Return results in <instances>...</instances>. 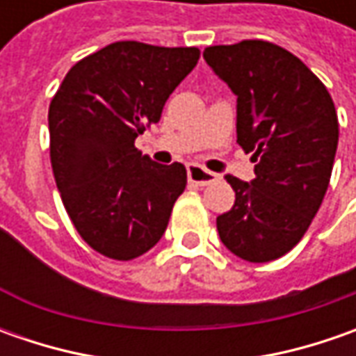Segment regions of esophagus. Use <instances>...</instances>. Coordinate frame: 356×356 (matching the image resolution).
<instances>
[{
	"label": "esophagus",
	"mask_w": 356,
	"mask_h": 356,
	"mask_svg": "<svg viewBox=\"0 0 356 356\" xmlns=\"http://www.w3.org/2000/svg\"><path fill=\"white\" fill-rule=\"evenodd\" d=\"M188 180L196 186H210L213 182H218V176L213 172L198 166V164H190L188 166Z\"/></svg>",
	"instance_id": "obj_1"
}]
</instances>
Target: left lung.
<instances>
[{
    "label": "left lung",
    "mask_w": 356,
    "mask_h": 356,
    "mask_svg": "<svg viewBox=\"0 0 356 356\" xmlns=\"http://www.w3.org/2000/svg\"><path fill=\"white\" fill-rule=\"evenodd\" d=\"M204 59L238 97V144L255 162L250 184L226 176L236 202L218 216V234L241 259L273 261L321 208L339 143L335 104L305 63L269 41L206 47Z\"/></svg>",
    "instance_id": "obj_1"
}]
</instances>
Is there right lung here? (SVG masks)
Here are the masks:
<instances>
[{
    "mask_svg": "<svg viewBox=\"0 0 356 356\" xmlns=\"http://www.w3.org/2000/svg\"><path fill=\"white\" fill-rule=\"evenodd\" d=\"M200 49L117 41L71 67L49 104L51 166L79 236L129 261L154 248L186 188L184 164H156L134 146L160 120Z\"/></svg>",
    "mask_w": 356,
    "mask_h": 356,
    "instance_id": "right-lung-1",
    "label": "right lung"
}]
</instances>
